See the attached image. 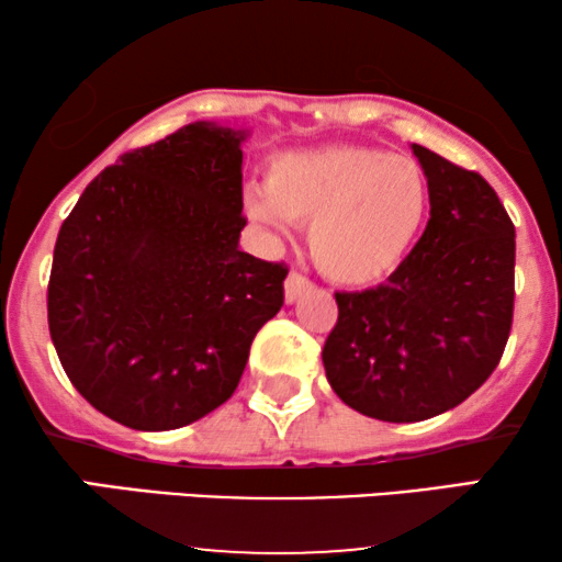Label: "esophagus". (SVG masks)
<instances>
[{
	"instance_id": "1",
	"label": "esophagus",
	"mask_w": 562,
	"mask_h": 562,
	"mask_svg": "<svg viewBox=\"0 0 562 562\" xmlns=\"http://www.w3.org/2000/svg\"><path fill=\"white\" fill-rule=\"evenodd\" d=\"M312 289V281L302 273H289L286 283H283V294H286V304H294L296 299H302V294Z\"/></svg>"
}]
</instances>
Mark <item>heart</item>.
<instances>
[{"label":"heart","instance_id":"heart-1","mask_svg":"<svg viewBox=\"0 0 562 562\" xmlns=\"http://www.w3.org/2000/svg\"><path fill=\"white\" fill-rule=\"evenodd\" d=\"M429 206L417 160L371 145L286 153L266 173V194L248 199L256 220L310 225V252L337 286L389 279L417 240Z\"/></svg>","mask_w":562,"mask_h":562}]
</instances>
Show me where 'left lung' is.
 <instances>
[{
  "label": "left lung",
  "mask_w": 562,
  "mask_h": 562,
  "mask_svg": "<svg viewBox=\"0 0 562 562\" xmlns=\"http://www.w3.org/2000/svg\"><path fill=\"white\" fill-rule=\"evenodd\" d=\"M429 222L386 283L337 291L322 363L350 409L422 422L465 402L494 373L514 317V225L481 173L412 145Z\"/></svg>",
  "instance_id": "left-lung-1"
}]
</instances>
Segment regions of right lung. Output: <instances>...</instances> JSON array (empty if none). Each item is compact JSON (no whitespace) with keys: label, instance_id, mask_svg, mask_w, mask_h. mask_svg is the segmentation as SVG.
Returning a JSON list of instances; mask_svg holds the SVG:
<instances>
[{"label":"right lung","instance_id":"1","mask_svg":"<svg viewBox=\"0 0 562 562\" xmlns=\"http://www.w3.org/2000/svg\"><path fill=\"white\" fill-rule=\"evenodd\" d=\"M245 130L191 122L104 168L60 225L48 327L76 391L166 432L235 394L289 268L237 248Z\"/></svg>","mask_w":562,"mask_h":562}]
</instances>
